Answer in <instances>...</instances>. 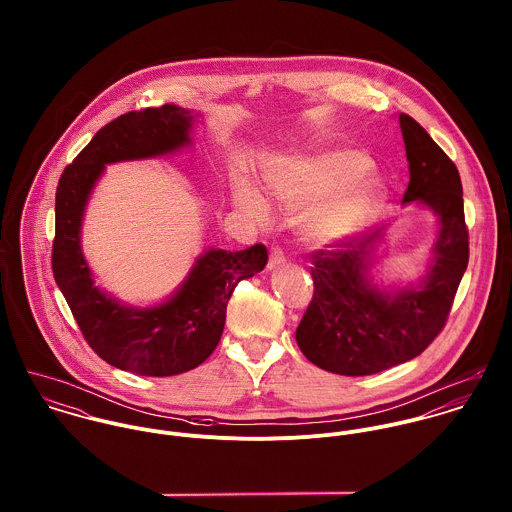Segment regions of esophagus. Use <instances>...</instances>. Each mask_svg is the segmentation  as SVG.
I'll list each match as a JSON object with an SVG mask.
<instances>
[{
	"mask_svg": "<svg viewBox=\"0 0 512 512\" xmlns=\"http://www.w3.org/2000/svg\"><path fill=\"white\" fill-rule=\"evenodd\" d=\"M282 264H286V256H284V250L276 246V248H272V252H270L268 270H276V268H280Z\"/></svg>",
	"mask_w": 512,
	"mask_h": 512,
	"instance_id": "34e87169",
	"label": "esophagus"
}]
</instances>
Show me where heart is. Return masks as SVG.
I'll list each match as a JSON object with an SVG mask.
<instances>
[{
  "instance_id": "heart-1",
  "label": "heart",
  "mask_w": 512,
  "mask_h": 512,
  "mask_svg": "<svg viewBox=\"0 0 512 512\" xmlns=\"http://www.w3.org/2000/svg\"><path fill=\"white\" fill-rule=\"evenodd\" d=\"M366 169L368 157L361 151L335 149L280 167L270 175L268 185L288 201L319 197L331 190L303 219V230L311 240L331 242L359 226L374 207L376 187ZM236 201L250 215H264V203L250 187H242Z\"/></svg>"
}]
</instances>
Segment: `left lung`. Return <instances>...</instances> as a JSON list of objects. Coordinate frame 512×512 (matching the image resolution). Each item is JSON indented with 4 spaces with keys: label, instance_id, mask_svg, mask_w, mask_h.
<instances>
[{
    "label": "left lung",
    "instance_id": "left-lung-1",
    "mask_svg": "<svg viewBox=\"0 0 512 512\" xmlns=\"http://www.w3.org/2000/svg\"><path fill=\"white\" fill-rule=\"evenodd\" d=\"M398 120L410 163L404 203L438 215L434 260L420 286L380 292L368 274L380 230L311 254L315 292L295 341L307 361L343 376L376 374L424 353L445 327L469 262L459 171L412 116Z\"/></svg>",
    "mask_w": 512,
    "mask_h": 512
}]
</instances>
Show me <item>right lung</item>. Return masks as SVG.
<instances>
[{
  "label": "right lung",
  "mask_w": 512,
  "mask_h": 512,
  "mask_svg": "<svg viewBox=\"0 0 512 512\" xmlns=\"http://www.w3.org/2000/svg\"><path fill=\"white\" fill-rule=\"evenodd\" d=\"M193 114L175 104L122 114L65 167L55 197L53 276L90 349L108 365L140 376H173L203 365L219 345L226 305L240 280L262 272L264 244L203 252L165 303L136 309L98 290L80 250L88 197L106 163L146 159L191 144Z\"/></svg>",
  "instance_id": "right-lung-1"
}]
</instances>
